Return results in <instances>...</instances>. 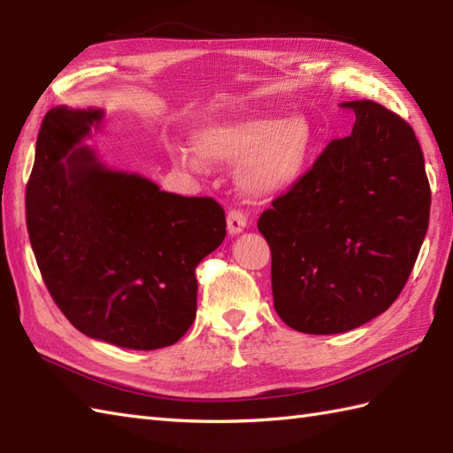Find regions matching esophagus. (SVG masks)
Wrapping results in <instances>:
<instances>
[{"label":"esophagus","mask_w":453,"mask_h":453,"mask_svg":"<svg viewBox=\"0 0 453 453\" xmlns=\"http://www.w3.org/2000/svg\"><path fill=\"white\" fill-rule=\"evenodd\" d=\"M245 226H247L245 211L243 210H237V208L229 210V214H227V232L232 234V235H237V234L243 232Z\"/></svg>","instance_id":"34e87169"}]
</instances>
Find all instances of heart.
<instances>
[{
	"label": "heart",
	"mask_w": 453,
	"mask_h": 453,
	"mask_svg": "<svg viewBox=\"0 0 453 453\" xmlns=\"http://www.w3.org/2000/svg\"><path fill=\"white\" fill-rule=\"evenodd\" d=\"M196 148H177L182 167L204 171L206 159L243 165V185L257 196H276L294 188L310 169L317 134L303 114H271L211 122L196 134Z\"/></svg>",
	"instance_id": "heart-1"
}]
</instances>
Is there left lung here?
I'll return each instance as SVG.
<instances>
[{
	"label": "left lung",
	"instance_id": "8db88e82",
	"mask_svg": "<svg viewBox=\"0 0 453 453\" xmlns=\"http://www.w3.org/2000/svg\"><path fill=\"white\" fill-rule=\"evenodd\" d=\"M341 107L352 134L258 218L273 255L274 310L292 329L336 334L397 300L425 242L430 185L409 124L373 101Z\"/></svg>",
	"mask_w": 453,
	"mask_h": 453
}]
</instances>
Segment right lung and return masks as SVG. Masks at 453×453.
Returning a JSON list of instances; mask_svg holds the SVG:
<instances>
[{
	"mask_svg": "<svg viewBox=\"0 0 453 453\" xmlns=\"http://www.w3.org/2000/svg\"><path fill=\"white\" fill-rule=\"evenodd\" d=\"M104 112H46L27 182V229L75 329L130 350L175 344L196 317V266L226 237L214 198L179 196L104 167L88 146Z\"/></svg>",
	"mask_w": 453,
	"mask_h": 453,
	"instance_id": "right-lung-1",
	"label": "right lung"
}]
</instances>
